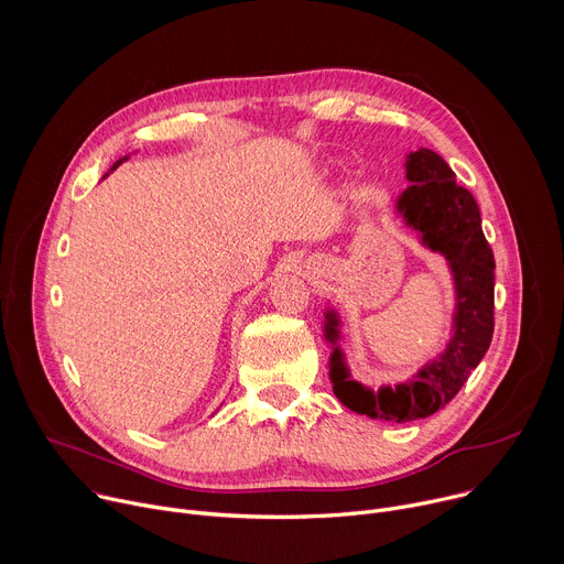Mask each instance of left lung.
Wrapping results in <instances>:
<instances>
[{
    "label": "left lung",
    "instance_id": "left-lung-1",
    "mask_svg": "<svg viewBox=\"0 0 564 564\" xmlns=\"http://www.w3.org/2000/svg\"><path fill=\"white\" fill-rule=\"evenodd\" d=\"M406 178L413 185L399 196L397 209L411 227L422 231L424 243L442 252L451 263L457 292L455 335L446 352L422 368L411 383L386 386L377 392L348 377L339 348L330 359V379L344 406L359 415L397 424L422 420L444 409L487 355L496 326V261L481 231L473 194L455 183L446 160L431 149L409 155ZM326 333L330 341L339 337L335 314H328Z\"/></svg>",
    "mask_w": 564,
    "mask_h": 564
}]
</instances>
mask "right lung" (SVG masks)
Here are the masks:
<instances>
[{
    "instance_id": "right-lung-1",
    "label": "right lung",
    "mask_w": 564,
    "mask_h": 564,
    "mask_svg": "<svg viewBox=\"0 0 564 564\" xmlns=\"http://www.w3.org/2000/svg\"><path fill=\"white\" fill-rule=\"evenodd\" d=\"M120 163H122V160H118V163H116V165H113V170H116V167H118V165H120Z\"/></svg>"
}]
</instances>
